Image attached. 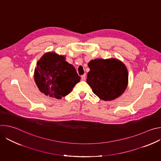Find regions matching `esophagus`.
Listing matches in <instances>:
<instances>
[{"label":"esophagus","instance_id":"obj_1","mask_svg":"<svg viewBox=\"0 0 161 161\" xmlns=\"http://www.w3.org/2000/svg\"><path fill=\"white\" fill-rule=\"evenodd\" d=\"M81 80H85V79H86V75H81Z\"/></svg>","mask_w":161,"mask_h":161}]
</instances>
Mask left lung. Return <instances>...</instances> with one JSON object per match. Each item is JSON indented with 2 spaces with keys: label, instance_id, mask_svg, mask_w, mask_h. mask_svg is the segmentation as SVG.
Returning <instances> with one entry per match:
<instances>
[{
  "label": "left lung",
  "instance_id": "8db88e82",
  "mask_svg": "<svg viewBox=\"0 0 161 161\" xmlns=\"http://www.w3.org/2000/svg\"><path fill=\"white\" fill-rule=\"evenodd\" d=\"M86 81L93 92L104 101L119 97L127 88L128 72L125 65L115 58L95 59L88 63Z\"/></svg>",
  "mask_w": 161,
  "mask_h": 161
}]
</instances>
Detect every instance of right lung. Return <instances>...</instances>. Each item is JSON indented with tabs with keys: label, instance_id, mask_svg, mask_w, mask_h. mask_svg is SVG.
<instances>
[{
	"label": "right lung",
	"instance_id": "1",
	"mask_svg": "<svg viewBox=\"0 0 161 161\" xmlns=\"http://www.w3.org/2000/svg\"><path fill=\"white\" fill-rule=\"evenodd\" d=\"M75 67L55 53H45L37 62L34 80L41 92L61 99L69 94L80 81Z\"/></svg>",
	"mask_w": 161,
	"mask_h": 161
}]
</instances>
